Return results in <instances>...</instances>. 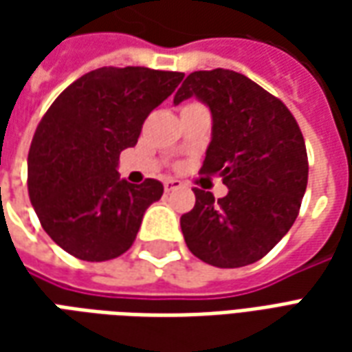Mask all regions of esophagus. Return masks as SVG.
Returning <instances> with one entry per match:
<instances>
[{"label":"esophagus","instance_id":"1","mask_svg":"<svg viewBox=\"0 0 352 352\" xmlns=\"http://www.w3.org/2000/svg\"><path fill=\"white\" fill-rule=\"evenodd\" d=\"M181 186H183V183L177 181V179H166V181H164V188H166V192L177 190V188H181Z\"/></svg>","mask_w":352,"mask_h":352}]
</instances>
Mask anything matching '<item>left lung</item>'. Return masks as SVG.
<instances>
[{"instance_id": "8db88e82", "label": "left lung", "mask_w": 352, "mask_h": 352, "mask_svg": "<svg viewBox=\"0 0 352 352\" xmlns=\"http://www.w3.org/2000/svg\"><path fill=\"white\" fill-rule=\"evenodd\" d=\"M196 96L211 109L213 138L199 169L222 177L224 198L194 188L181 217L186 247L217 267L264 258L300 213L307 186V151L288 107L254 80L230 69L190 73L173 103Z\"/></svg>"}]
</instances>
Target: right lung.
<instances>
[{"instance_id":"1","label":"right lung","mask_w":352,"mask_h":352,"mask_svg":"<svg viewBox=\"0 0 352 352\" xmlns=\"http://www.w3.org/2000/svg\"><path fill=\"white\" fill-rule=\"evenodd\" d=\"M183 77L100 67L69 85L43 115L28 154V192L43 230L75 258L105 262L124 254L146 207L162 198L160 181L131 184L116 166Z\"/></svg>"}]
</instances>
